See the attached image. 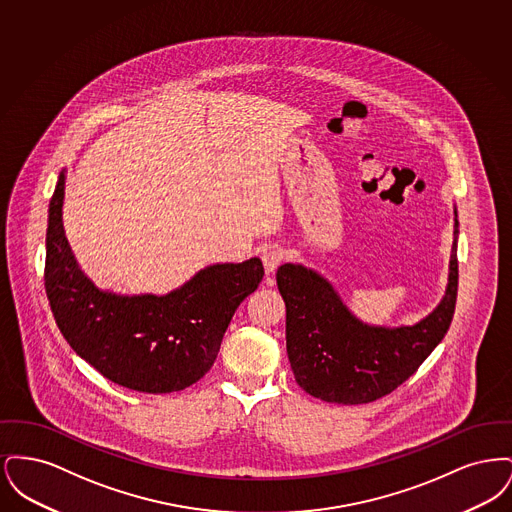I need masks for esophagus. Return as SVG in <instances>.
I'll list each match as a JSON object with an SVG mask.
<instances>
[{
	"instance_id": "1",
	"label": "esophagus",
	"mask_w": 512,
	"mask_h": 512,
	"mask_svg": "<svg viewBox=\"0 0 512 512\" xmlns=\"http://www.w3.org/2000/svg\"><path fill=\"white\" fill-rule=\"evenodd\" d=\"M286 259V251L280 247H268L263 251V265L267 268L268 274H272L276 268L282 265V261Z\"/></svg>"
}]
</instances>
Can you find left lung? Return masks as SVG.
I'll return each instance as SVG.
<instances>
[{
  "mask_svg": "<svg viewBox=\"0 0 512 512\" xmlns=\"http://www.w3.org/2000/svg\"><path fill=\"white\" fill-rule=\"evenodd\" d=\"M457 217V211H455ZM459 222L449 284L432 315L414 326L376 328L353 317L315 270L282 265L276 284L286 303V347L297 384L328 403H372L409 380L449 330L459 288Z\"/></svg>",
  "mask_w": 512,
  "mask_h": 512,
  "instance_id": "obj_1",
  "label": "left lung"
}]
</instances>
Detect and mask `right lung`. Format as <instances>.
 <instances>
[{"label":"right lung","instance_id":"right-lung-1","mask_svg":"<svg viewBox=\"0 0 512 512\" xmlns=\"http://www.w3.org/2000/svg\"><path fill=\"white\" fill-rule=\"evenodd\" d=\"M63 197L61 172L49 201L44 282L63 338L122 388L144 393L190 388L211 370L236 309L263 280L261 259L205 268L161 297L99 292L80 272L65 238Z\"/></svg>","mask_w":512,"mask_h":512}]
</instances>
